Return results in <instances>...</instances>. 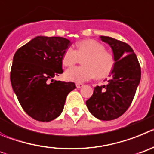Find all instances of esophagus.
I'll return each instance as SVG.
<instances>
[{
	"label": "esophagus",
	"mask_w": 154,
	"mask_h": 154,
	"mask_svg": "<svg viewBox=\"0 0 154 154\" xmlns=\"http://www.w3.org/2000/svg\"><path fill=\"white\" fill-rule=\"evenodd\" d=\"M83 86H84V84H80V83H77V84H76V87H77V88H80V87H82Z\"/></svg>",
	"instance_id": "1"
}]
</instances>
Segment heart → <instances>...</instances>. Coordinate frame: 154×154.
Here are the masks:
<instances>
[{
	"instance_id": "1",
	"label": "heart",
	"mask_w": 154,
	"mask_h": 154,
	"mask_svg": "<svg viewBox=\"0 0 154 154\" xmlns=\"http://www.w3.org/2000/svg\"><path fill=\"white\" fill-rule=\"evenodd\" d=\"M76 51L69 48L63 53V66L71 67L77 63L79 57L86 56L83 60L84 66L69 69L66 78L76 83H83L94 78H103L112 72L115 66L113 54L105 51V47L95 40H84L76 44Z\"/></svg>"
}]
</instances>
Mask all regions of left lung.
I'll use <instances>...</instances> for the list:
<instances>
[{
    "mask_svg": "<svg viewBox=\"0 0 154 154\" xmlns=\"http://www.w3.org/2000/svg\"><path fill=\"white\" fill-rule=\"evenodd\" d=\"M100 38L113 50L115 57L113 78L108 80L106 85L97 86L86 104L97 119L111 120L124 114L131 106L140 80V65L127 43L106 36Z\"/></svg>",
    "mask_w": 154,
    "mask_h": 154,
    "instance_id": "1",
    "label": "left lung"
}]
</instances>
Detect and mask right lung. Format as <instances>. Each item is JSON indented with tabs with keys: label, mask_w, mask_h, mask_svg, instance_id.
<instances>
[{
	"label": "right lung",
	"mask_w": 154,
	"mask_h": 154,
	"mask_svg": "<svg viewBox=\"0 0 154 154\" xmlns=\"http://www.w3.org/2000/svg\"><path fill=\"white\" fill-rule=\"evenodd\" d=\"M70 44L60 37H36L16 51L11 70L12 88L23 110L34 120L49 122L63 111L73 82L54 80L63 73L62 57Z\"/></svg>",
	"instance_id": "1"
}]
</instances>
